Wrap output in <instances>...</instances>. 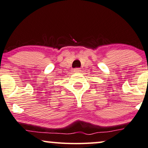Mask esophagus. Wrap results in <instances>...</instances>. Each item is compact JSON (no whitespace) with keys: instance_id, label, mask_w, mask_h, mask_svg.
<instances>
[{"instance_id":"34e87169","label":"esophagus","mask_w":148,"mask_h":148,"mask_svg":"<svg viewBox=\"0 0 148 148\" xmlns=\"http://www.w3.org/2000/svg\"><path fill=\"white\" fill-rule=\"evenodd\" d=\"M74 72H80V68H74Z\"/></svg>"}]
</instances>
